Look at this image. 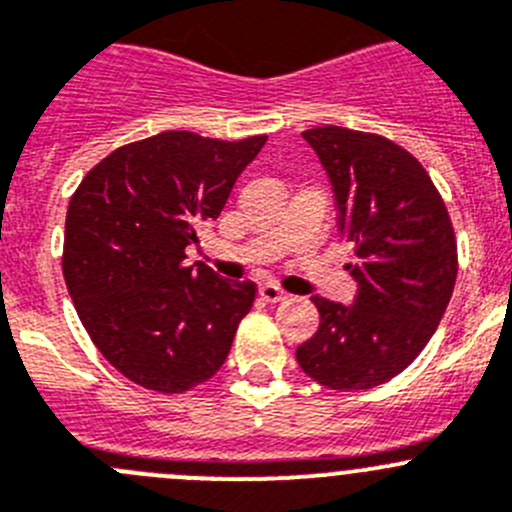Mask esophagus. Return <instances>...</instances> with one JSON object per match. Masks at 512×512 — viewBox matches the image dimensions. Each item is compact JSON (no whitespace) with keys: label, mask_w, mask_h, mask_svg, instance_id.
<instances>
[{"label":"esophagus","mask_w":512,"mask_h":512,"mask_svg":"<svg viewBox=\"0 0 512 512\" xmlns=\"http://www.w3.org/2000/svg\"><path fill=\"white\" fill-rule=\"evenodd\" d=\"M259 296L266 301V304H276V301L286 299L284 291H281L279 286H274V284H261L259 286Z\"/></svg>","instance_id":"34e87169"}]
</instances>
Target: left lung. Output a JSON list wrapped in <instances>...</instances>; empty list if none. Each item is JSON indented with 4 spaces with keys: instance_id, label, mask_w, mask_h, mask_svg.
<instances>
[{
    "instance_id": "1",
    "label": "left lung",
    "mask_w": 512,
    "mask_h": 512,
    "mask_svg": "<svg viewBox=\"0 0 512 512\" xmlns=\"http://www.w3.org/2000/svg\"><path fill=\"white\" fill-rule=\"evenodd\" d=\"M326 170L337 228L354 243L352 304L311 296L319 329L296 362L329 389L389 382L435 334L457 279L450 216L415 155L382 135L321 125L301 133Z\"/></svg>"
}]
</instances>
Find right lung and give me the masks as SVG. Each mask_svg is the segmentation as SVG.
<instances>
[{
  "label": "right lung",
  "instance_id": "right-lung-1",
  "mask_svg": "<svg viewBox=\"0 0 512 512\" xmlns=\"http://www.w3.org/2000/svg\"><path fill=\"white\" fill-rule=\"evenodd\" d=\"M266 135L228 143L168 130L113 150L82 178L65 221L62 274L82 326L130 382L163 394L203 384L256 296L186 266Z\"/></svg>",
  "mask_w": 512,
  "mask_h": 512
}]
</instances>
